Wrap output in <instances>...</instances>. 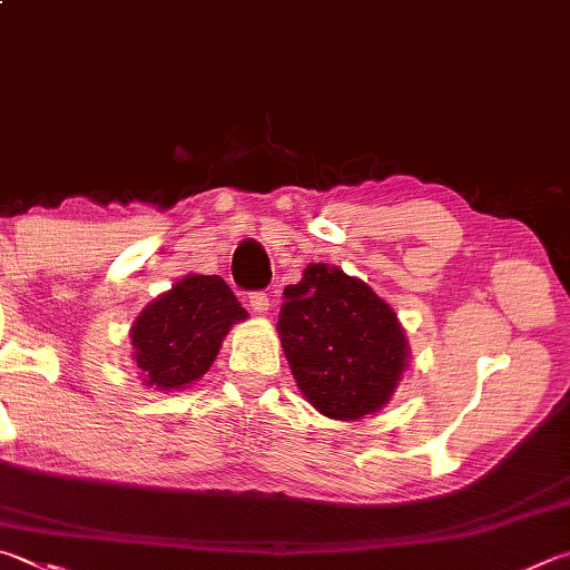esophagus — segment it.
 <instances>
[{"instance_id":"1","label":"esophagus","mask_w":570,"mask_h":570,"mask_svg":"<svg viewBox=\"0 0 570 570\" xmlns=\"http://www.w3.org/2000/svg\"><path fill=\"white\" fill-rule=\"evenodd\" d=\"M249 306L254 308V312L258 316H266L268 312H272V302H268V296L264 292H256L249 296Z\"/></svg>"}]
</instances>
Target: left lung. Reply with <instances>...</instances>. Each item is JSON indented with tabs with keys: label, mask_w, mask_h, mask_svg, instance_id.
<instances>
[{
	"label": "left lung",
	"mask_w": 570,
	"mask_h": 570,
	"mask_svg": "<svg viewBox=\"0 0 570 570\" xmlns=\"http://www.w3.org/2000/svg\"><path fill=\"white\" fill-rule=\"evenodd\" d=\"M282 298L276 331L304 399L336 421L384 409L411 356L406 331L384 298L328 264H308Z\"/></svg>",
	"instance_id": "1"
}]
</instances>
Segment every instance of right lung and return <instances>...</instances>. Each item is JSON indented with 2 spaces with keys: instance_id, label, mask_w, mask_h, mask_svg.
Here are the masks:
<instances>
[{
  "instance_id": "right-lung-1",
  "label": "right lung",
  "mask_w": 570,
  "mask_h": 570,
  "mask_svg": "<svg viewBox=\"0 0 570 570\" xmlns=\"http://www.w3.org/2000/svg\"><path fill=\"white\" fill-rule=\"evenodd\" d=\"M249 316L222 276L186 274L147 304L131 324L144 386L181 391L212 368L234 324Z\"/></svg>"
}]
</instances>
